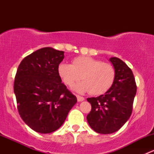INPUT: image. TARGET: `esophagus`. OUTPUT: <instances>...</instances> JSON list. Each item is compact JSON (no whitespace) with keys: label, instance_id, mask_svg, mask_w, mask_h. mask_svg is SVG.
I'll return each mask as SVG.
<instances>
[{"label":"esophagus","instance_id":"esophagus-1","mask_svg":"<svg viewBox=\"0 0 154 154\" xmlns=\"http://www.w3.org/2000/svg\"><path fill=\"white\" fill-rule=\"evenodd\" d=\"M77 101H78V102L83 101V100H85L84 97H81V96H80V95H77Z\"/></svg>","mask_w":154,"mask_h":154}]
</instances>
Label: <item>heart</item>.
I'll return each instance as SVG.
<instances>
[{
  "label": "heart",
  "instance_id": "1",
  "mask_svg": "<svg viewBox=\"0 0 154 154\" xmlns=\"http://www.w3.org/2000/svg\"><path fill=\"white\" fill-rule=\"evenodd\" d=\"M73 64L63 63L58 72L65 84L71 86L80 79L83 81L76 83L72 88L80 93L90 92L94 95L102 94L112 86L116 70L109 63L91 57L82 56L74 59Z\"/></svg>",
  "mask_w": 154,
  "mask_h": 154
}]
</instances>
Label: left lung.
I'll use <instances>...</instances> for the list:
<instances>
[{
	"mask_svg": "<svg viewBox=\"0 0 154 154\" xmlns=\"http://www.w3.org/2000/svg\"><path fill=\"white\" fill-rule=\"evenodd\" d=\"M109 61L116 70L112 86L104 94L87 98L91 105L87 122L93 130L100 134L115 133L128 121L136 94L131 69L117 57H111Z\"/></svg>",
	"mask_w": 154,
	"mask_h": 154,
	"instance_id": "8db88e82",
	"label": "left lung"
}]
</instances>
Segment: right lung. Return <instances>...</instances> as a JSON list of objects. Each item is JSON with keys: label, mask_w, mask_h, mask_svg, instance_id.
<instances>
[{"label": "right lung", "mask_w": 154, "mask_h": 154, "mask_svg": "<svg viewBox=\"0 0 154 154\" xmlns=\"http://www.w3.org/2000/svg\"><path fill=\"white\" fill-rule=\"evenodd\" d=\"M64 53L50 47L41 48L26 57L17 70L14 93L18 112L37 133L58 130L77 101L58 72Z\"/></svg>", "instance_id": "add662e5"}]
</instances>
